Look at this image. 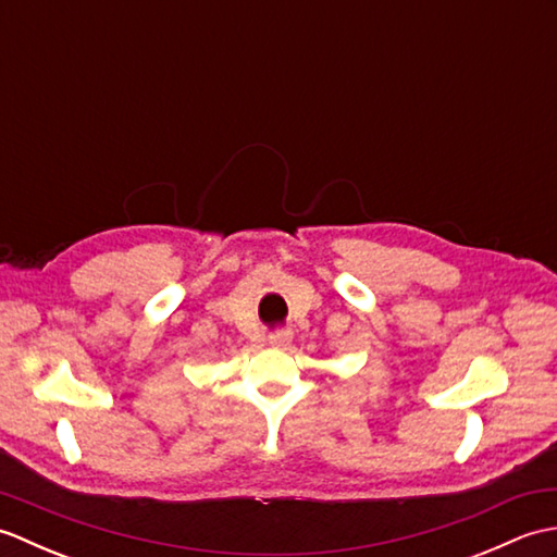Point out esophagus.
<instances>
[{"instance_id":"1","label":"esophagus","mask_w":557,"mask_h":557,"mask_svg":"<svg viewBox=\"0 0 557 557\" xmlns=\"http://www.w3.org/2000/svg\"><path fill=\"white\" fill-rule=\"evenodd\" d=\"M268 342H270V347H275V349H285L289 342H292V333L289 330H277V333H272L270 337H268Z\"/></svg>"}]
</instances>
